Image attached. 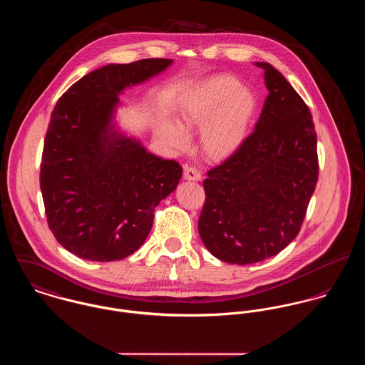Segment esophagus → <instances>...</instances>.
Masks as SVG:
<instances>
[{"instance_id":"esophagus-1","label":"esophagus","mask_w":365,"mask_h":365,"mask_svg":"<svg viewBox=\"0 0 365 365\" xmlns=\"http://www.w3.org/2000/svg\"><path fill=\"white\" fill-rule=\"evenodd\" d=\"M184 178L190 181H199L202 178V174L197 167L187 166L184 167Z\"/></svg>"}]
</instances>
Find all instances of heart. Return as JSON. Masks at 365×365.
<instances>
[{
    "label": "heart",
    "mask_w": 365,
    "mask_h": 365,
    "mask_svg": "<svg viewBox=\"0 0 365 365\" xmlns=\"http://www.w3.org/2000/svg\"><path fill=\"white\" fill-rule=\"evenodd\" d=\"M252 93L232 76H216L203 83L177 108V123L162 121L159 133L177 149L188 145L186 133L199 127L200 143L210 156H223L241 142L254 113Z\"/></svg>",
    "instance_id": "heart-1"
}]
</instances>
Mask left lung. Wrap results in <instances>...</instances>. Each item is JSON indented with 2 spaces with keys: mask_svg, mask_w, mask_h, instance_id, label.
Here are the masks:
<instances>
[{
  "mask_svg": "<svg viewBox=\"0 0 365 365\" xmlns=\"http://www.w3.org/2000/svg\"><path fill=\"white\" fill-rule=\"evenodd\" d=\"M269 95L240 146L203 181L199 235L220 261L248 265L284 250L299 232L318 174L312 114L287 79L267 63Z\"/></svg>",
  "mask_w": 365,
  "mask_h": 365,
  "instance_id": "obj_1",
  "label": "left lung"
}]
</instances>
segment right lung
Returning a JSON list of instances; mask_svg holds the SVG:
<instances>
[{
  "label": "right lung",
  "mask_w": 365,
  "mask_h": 365,
  "mask_svg": "<svg viewBox=\"0 0 365 365\" xmlns=\"http://www.w3.org/2000/svg\"><path fill=\"white\" fill-rule=\"evenodd\" d=\"M170 64L145 58L103 66L75 82L53 110L40 190L48 229L79 258L130 257L150 232L156 206L181 178L178 162L148 153L110 125L118 95Z\"/></svg>",
  "instance_id": "right-lung-1"
}]
</instances>
